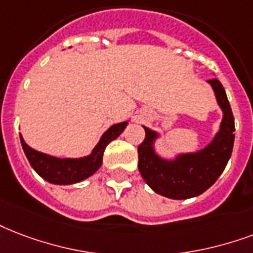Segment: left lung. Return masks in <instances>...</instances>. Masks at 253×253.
I'll list each match as a JSON object with an SVG mask.
<instances>
[{"instance_id": "8db88e82", "label": "left lung", "mask_w": 253, "mask_h": 253, "mask_svg": "<svg viewBox=\"0 0 253 253\" xmlns=\"http://www.w3.org/2000/svg\"><path fill=\"white\" fill-rule=\"evenodd\" d=\"M223 111L220 128L208 146L198 152L179 154L172 161L158 155L154 142L158 132L144 127L146 138L138 146V169L144 182L157 194L169 199H190L207 191L228 163L235 140V119L220 81H207Z\"/></svg>"}]
</instances>
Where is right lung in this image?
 <instances>
[{
  "label": "right lung",
  "mask_w": 253,
  "mask_h": 253,
  "mask_svg": "<svg viewBox=\"0 0 253 253\" xmlns=\"http://www.w3.org/2000/svg\"><path fill=\"white\" fill-rule=\"evenodd\" d=\"M128 122L113 125L105 134L102 135L101 140L98 142L90 155L77 158V159H71V158H63L62 159V158L51 157V155H47V154L29 147L28 144L25 143L22 135H19V139H21V144H22L29 163L32 165L34 171L41 178H43L49 183H53V184L66 186V184L82 182L88 176H91L92 173L101 167L106 146L111 140L117 139L126 128Z\"/></svg>",
  "instance_id": "1"
}]
</instances>
